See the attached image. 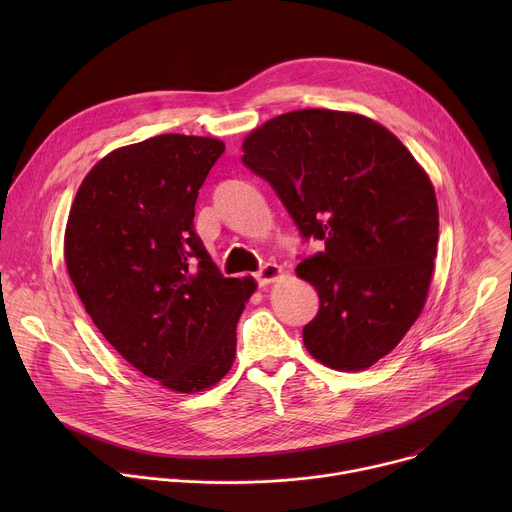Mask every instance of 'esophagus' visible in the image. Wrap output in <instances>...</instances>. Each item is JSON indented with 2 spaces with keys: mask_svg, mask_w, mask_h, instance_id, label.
Instances as JSON below:
<instances>
[{
  "mask_svg": "<svg viewBox=\"0 0 512 512\" xmlns=\"http://www.w3.org/2000/svg\"><path fill=\"white\" fill-rule=\"evenodd\" d=\"M281 275V267L277 263H265L261 265V269L255 273V279L259 285H267L271 281H275Z\"/></svg>",
  "mask_w": 512,
  "mask_h": 512,
  "instance_id": "1",
  "label": "esophagus"
}]
</instances>
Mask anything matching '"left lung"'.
<instances>
[{
    "mask_svg": "<svg viewBox=\"0 0 512 512\" xmlns=\"http://www.w3.org/2000/svg\"><path fill=\"white\" fill-rule=\"evenodd\" d=\"M241 162L271 184L304 241L324 243L296 269L320 298L306 348L330 369H369L427 298L440 231L427 174L383 125L330 109L267 121Z\"/></svg>",
    "mask_w": 512,
    "mask_h": 512,
    "instance_id": "obj_1",
    "label": "left lung"
}]
</instances>
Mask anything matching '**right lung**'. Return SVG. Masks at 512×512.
Wrapping results in <instances>:
<instances>
[{
  "mask_svg": "<svg viewBox=\"0 0 512 512\" xmlns=\"http://www.w3.org/2000/svg\"><path fill=\"white\" fill-rule=\"evenodd\" d=\"M225 143L166 133L119 148L72 202L64 261L109 344L178 393H196L233 367L237 322L255 291L225 277L194 231V206Z\"/></svg>",
  "mask_w": 512,
  "mask_h": 512,
  "instance_id": "1",
  "label": "right lung"
}]
</instances>
